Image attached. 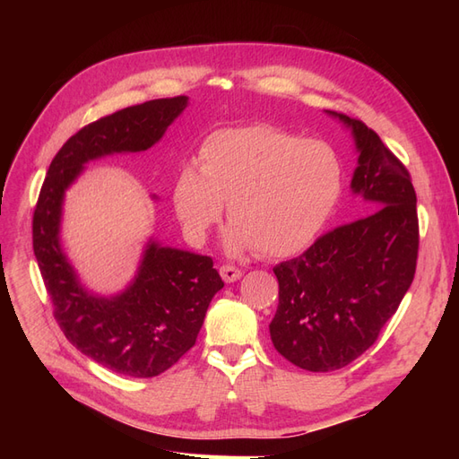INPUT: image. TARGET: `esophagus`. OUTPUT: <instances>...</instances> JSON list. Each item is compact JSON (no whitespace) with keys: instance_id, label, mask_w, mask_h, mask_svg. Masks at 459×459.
<instances>
[{"instance_id":"esophagus-1","label":"esophagus","mask_w":459,"mask_h":459,"mask_svg":"<svg viewBox=\"0 0 459 459\" xmlns=\"http://www.w3.org/2000/svg\"><path fill=\"white\" fill-rule=\"evenodd\" d=\"M220 275H221V280H224L226 283H233V281L239 280V277L243 275V272L239 268L231 266V264H224V266H220Z\"/></svg>"}]
</instances>
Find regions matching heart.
Here are the masks:
<instances>
[{"mask_svg":"<svg viewBox=\"0 0 459 459\" xmlns=\"http://www.w3.org/2000/svg\"><path fill=\"white\" fill-rule=\"evenodd\" d=\"M344 189V166L325 142L270 124L228 128L201 147L199 170L176 178L174 204L189 238L203 241L228 204L235 248L283 258L324 233Z\"/></svg>","mask_w":459,"mask_h":459,"instance_id":"obj_1","label":"heart"}]
</instances>
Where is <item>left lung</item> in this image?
<instances>
[{
	"label": "left lung",
	"instance_id": "obj_1",
	"mask_svg": "<svg viewBox=\"0 0 459 459\" xmlns=\"http://www.w3.org/2000/svg\"><path fill=\"white\" fill-rule=\"evenodd\" d=\"M337 117L352 128L359 151L352 189L373 212L273 268L280 304L272 342L290 364L316 373L349 366L377 341L413 281L420 251L408 169L362 120Z\"/></svg>",
	"mask_w": 459,
	"mask_h": 459
}]
</instances>
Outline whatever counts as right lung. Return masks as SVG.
<instances>
[{"mask_svg":"<svg viewBox=\"0 0 459 459\" xmlns=\"http://www.w3.org/2000/svg\"><path fill=\"white\" fill-rule=\"evenodd\" d=\"M187 105L186 95L132 105L78 130L53 157L32 218V247L53 317L76 349L128 377H155L197 341L212 297L224 287L211 256L151 243L130 289L88 295L59 245L65 189L82 164L155 145Z\"/></svg>","mask_w":459,"mask_h":459,"instance_id":"right-lung-1","label":"right lung"}]
</instances>
